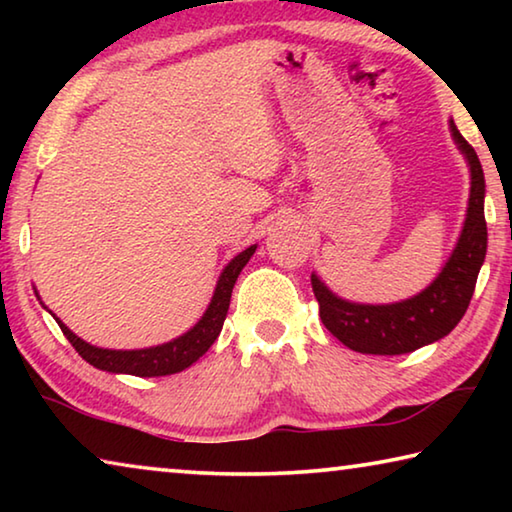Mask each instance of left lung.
Listing matches in <instances>:
<instances>
[{"label": "left lung", "instance_id": "8db88e82", "mask_svg": "<svg viewBox=\"0 0 512 512\" xmlns=\"http://www.w3.org/2000/svg\"><path fill=\"white\" fill-rule=\"evenodd\" d=\"M449 128L470 167L472 187L461 237L436 280L409 300L393 305H359L339 298L318 280V275H311L320 320L354 352L406 354L418 350L452 332L470 305L488 248V228L483 214L485 180L479 155L458 133L454 121H449Z\"/></svg>", "mask_w": 512, "mask_h": 512}]
</instances>
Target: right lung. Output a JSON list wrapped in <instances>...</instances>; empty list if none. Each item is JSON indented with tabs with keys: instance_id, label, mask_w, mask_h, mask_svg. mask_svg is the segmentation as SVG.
<instances>
[{
	"instance_id": "1",
	"label": "right lung",
	"mask_w": 512,
	"mask_h": 512,
	"mask_svg": "<svg viewBox=\"0 0 512 512\" xmlns=\"http://www.w3.org/2000/svg\"><path fill=\"white\" fill-rule=\"evenodd\" d=\"M257 246L246 248L244 253H239L235 259H230V264L223 268V273L216 282L214 296L207 305L203 318L189 329L187 334L178 336L169 343L155 345V348H144V350H106L97 348V345L85 343L79 339L72 329H69L63 320H58V327L63 329L67 341L74 345V350L81 354V357L90 363V366L106 370V372H124V375H135V377H164L173 375V372H180L192 366L203 354L210 350V345L216 341V336L221 334L223 320L228 316L230 307V296L232 287H235L237 277L241 268L248 264V259L253 257Z\"/></svg>"
}]
</instances>
